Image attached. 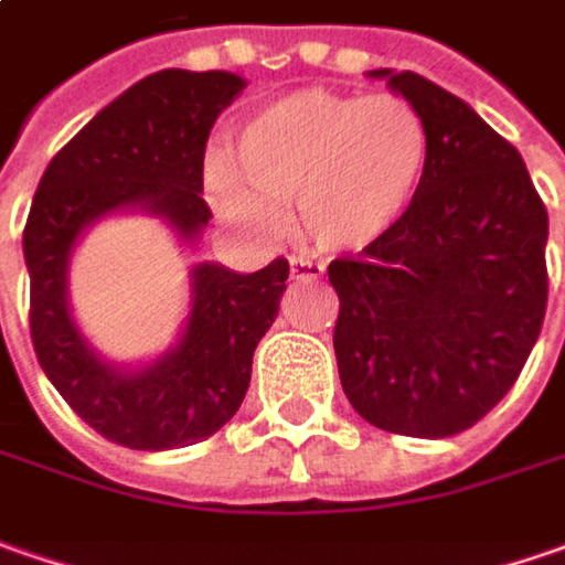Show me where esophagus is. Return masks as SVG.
Here are the masks:
<instances>
[{
  "mask_svg": "<svg viewBox=\"0 0 565 565\" xmlns=\"http://www.w3.org/2000/svg\"><path fill=\"white\" fill-rule=\"evenodd\" d=\"M326 275V265L322 262H312L307 256L290 258V278L294 281H319Z\"/></svg>",
  "mask_w": 565,
  "mask_h": 565,
  "instance_id": "esophagus-1",
  "label": "esophagus"
}]
</instances>
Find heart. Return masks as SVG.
Masks as SVG:
<instances>
[{
    "label": "heart",
    "instance_id": "1",
    "mask_svg": "<svg viewBox=\"0 0 565 565\" xmlns=\"http://www.w3.org/2000/svg\"><path fill=\"white\" fill-rule=\"evenodd\" d=\"M427 167V126L395 94L290 90L258 107L214 163L217 214L256 239L281 234L294 202L300 231L326 253L380 243L411 209Z\"/></svg>",
    "mask_w": 565,
    "mask_h": 565
}]
</instances>
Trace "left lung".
I'll use <instances>...</instances> for the list:
<instances>
[{"label":"left lung","instance_id":"1","mask_svg":"<svg viewBox=\"0 0 565 565\" xmlns=\"http://www.w3.org/2000/svg\"><path fill=\"white\" fill-rule=\"evenodd\" d=\"M427 126L405 217L334 258L341 388L373 427L443 439L503 402L547 309V209L522 154L417 72L376 68Z\"/></svg>","mask_w":565,"mask_h":565}]
</instances>
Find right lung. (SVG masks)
Segmentation results:
<instances>
[{
	"mask_svg": "<svg viewBox=\"0 0 565 565\" xmlns=\"http://www.w3.org/2000/svg\"><path fill=\"white\" fill-rule=\"evenodd\" d=\"M243 87L234 72L185 68L136 82L50 160L24 224L40 366L87 427L129 449H183L234 417L290 265L275 258L253 275L217 262L192 265L177 344L132 366L100 356L78 329L68 307L72 253L97 221L122 211H145L195 246L211 217L202 199L211 126Z\"/></svg>",
	"mask_w": 565,
	"mask_h": 565,
	"instance_id": "add662e5",
	"label": "right lung"
}]
</instances>
